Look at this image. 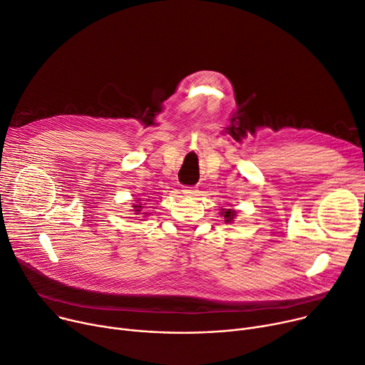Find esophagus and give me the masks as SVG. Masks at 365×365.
<instances>
[{
  "mask_svg": "<svg viewBox=\"0 0 365 365\" xmlns=\"http://www.w3.org/2000/svg\"><path fill=\"white\" fill-rule=\"evenodd\" d=\"M186 196H196L197 195V189L192 187V186H185L183 190H182Z\"/></svg>",
  "mask_w": 365,
  "mask_h": 365,
  "instance_id": "esophagus-1",
  "label": "esophagus"
}]
</instances>
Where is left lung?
Returning a JSON list of instances; mask_svg holds the SVG:
<instances>
[{
  "label": "left lung",
  "instance_id": "left-lung-1",
  "mask_svg": "<svg viewBox=\"0 0 365 365\" xmlns=\"http://www.w3.org/2000/svg\"><path fill=\"white\" fill-rule=\"evenodd\" d=\"M222 215H224V218H225V222H230L231 220L235 218V215H236V212L233 211V210H227V211H224V212H221Z\"/></svg>",
  "mask_w": 365,
  "mask_h": 365
}]
</instances>
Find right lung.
<instances>
[{
	"mask_svg": "<svg viewBox=\"0 0 365 365\" xmlns=\"http://www.w3.org/2000/svg\"><path fill=\"white\" fill-rule=\"evenodd\" d=\"M134 208H137L135 211L140 214V211H141V208H143V207H141V205H134ZM143 214H145V212H143Z\"/></svg>",
	"mask_w": 365,
	"mask_h": 365,
	"instance_id": "obj_1",
	"label": "right lung"
}]
</instances>
